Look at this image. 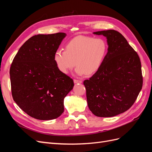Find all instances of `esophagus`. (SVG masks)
I'll return each instance as SVG.
<instances>
[{"mask_svg":"<svg viewBox=\"0 0 152 152\" xmlns=\"http://www.w3.org/2000/svg\"><path fill=\"white\" fill-rule=\"evenodd\" d=\"M73 82H74L75 84H81V83H82V80H76V79H75L74 80H73Z\"/></svg>","mask_w":152,"mask_h":152,"instance_id":"34e87169","label":"esophagus"}]
</instances>
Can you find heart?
<instances>
[{
    "instance_id": "obj_1",
    "label": "heart",
    "mask_w": 152,
    "mask_h": 152,
    "mask_svg": "<svg viewBox=\"0 0 152 152\" xmlns=\"http://www.w3.org/2000/svg\"><path fill=\"white\" fill-rule=\"evenodd\" d=\"M108 45L102 38L79 35L69 42L66 50L59 49L54 54L58 70L68 73L75 66L78 75H90L97 72L107 56Z\"/></svg>"
}]
</instances>
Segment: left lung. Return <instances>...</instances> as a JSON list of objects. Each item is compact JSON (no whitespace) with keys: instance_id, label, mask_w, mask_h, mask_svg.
Masks as SVG:
<instances>
[{"instance_id":"obj_1","label":"left lung","mask_w":152,"mask_h":152,"mask_svg":"<svg viewBox=\"0 0 152 152\" xmlns=\"http://www.w3.org/2000/svg\"><path fill=\"white\" fill-rule=\"evenodd\" d=\"M107 38L104 60L89 80L84 81L87 104L94 115L112 117L134 104L142 86L140 59L125 37L114 30L93 32Z\"/></svg>"}]
</instances>
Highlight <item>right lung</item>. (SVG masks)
<instances>
[{"instance_id": "right-lung-1", "label": "right lung", "mask_w": 152, "mask_h": 152, "mask_svg": "<svg viewBox=\"0 0 152 152\" xmlns=\"http://www.w3.org/2000/svg\"><path fill=\"white\" fill-rule=\"evenodd\" d=\"M65 33L39 34L20 48L10 68L13 99L30 117L42 121L59 117L64 112V98L74 84L58 70L54 54Z\"/></svg>"}]
</instances>
